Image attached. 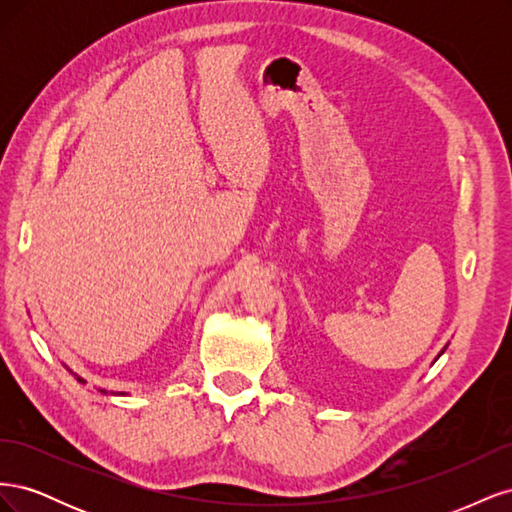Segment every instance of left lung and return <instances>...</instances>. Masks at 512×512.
Segmentation results:
<instances>
[{
    "label": "left lung",
    "mask_w": 512,
    "mask_h": 512,
    "mask_svg": "<svg viewBox=\"0 0 512 512\" xmlns=\"http://www.w3.org/2000/svg\"><path fill=\"white\" fill-rule=\"evenodd\" d=\"M440 354H442V352H440Z\"/></svg>",
    "instance_id": "obj_1"
}]
</instances>
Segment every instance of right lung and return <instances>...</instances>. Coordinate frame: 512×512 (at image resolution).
I'll return each mask as SVG.
<instances>
[{
	"mask_svg": "<svg viewBox=\"0 0 512 512\" xmlns=\"http://www.w3.org/2000/svg\"><path fill=\"white\" fill-rule=\"evenodd\" d=\"M76 380H79V382H85V380H83V378H76ZM102 393H106V391H102Z\"/></svg>",
	"mask_w": 512,
	"mask_h": 512,
	"instance_id": "1",
	"label": "right lung"
}]
</instances>
